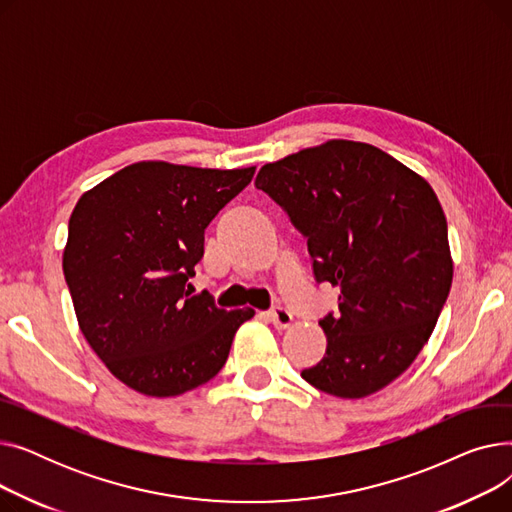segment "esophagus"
Returning a JSON list of instances; mask_svg holds the SVG:
<instances>
[{"label":"esophagus","instance_id":"34e87169","mask_svg":"<svg viewBox=\"0 0 512 512\" xmlns=\"http://www.w3.org/2000/svg\"><path fill=\"white\" fill-rule=\"evenodd\" d=\"M267 319H270L278 330H286L292 324V313L284 307H274L272 311H267Z\"/></svg>","mask_w":512,"mask_h":512}]
</instances>
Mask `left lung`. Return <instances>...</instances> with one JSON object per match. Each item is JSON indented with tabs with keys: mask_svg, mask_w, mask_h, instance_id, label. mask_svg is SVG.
I'll list each match as a JSON object with an SVG mask.
<instances>
[{
	"mask_svg": "<svg viewBox=\"0 0 512 512\" xmlns=\"http://www.w3.org/2000/svg\"><path fill=\"white\" fill-rule=\"evenodd\" d=\"M255 186L305 238L317 282L340 288L319 319L328 346L301 375L363 398L407 371L432 336L452 284L442 205L419 174L382 149L328 141L265 164Z\"/></svg>",
	"mask_w": 512,
	"mask_h": 512,
	"instance_id": "left-lung-1",
	"label": "left lung"
}]
</instances>
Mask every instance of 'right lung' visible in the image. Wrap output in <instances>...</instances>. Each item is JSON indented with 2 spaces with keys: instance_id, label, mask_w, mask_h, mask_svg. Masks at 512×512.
Segmentation results:
<instances>
[{
  "instance_id": "1",
  "label": "right lung",
  "mask_w": 512,
  "mask_h": 512,
  "mask_svg": "<svg viewBox=\"0 0 512 512\" xmlns=\"http://www.w3.org/2000/svg\"><path fill=\"white\" fill-rule=\"evenodd\" d=\"M253 174L139 161L78 199L64 278L80 332L128 388L166 398L209 382L255 315L188 290L205 228Z\"/></svg>"
}]
</instances>
